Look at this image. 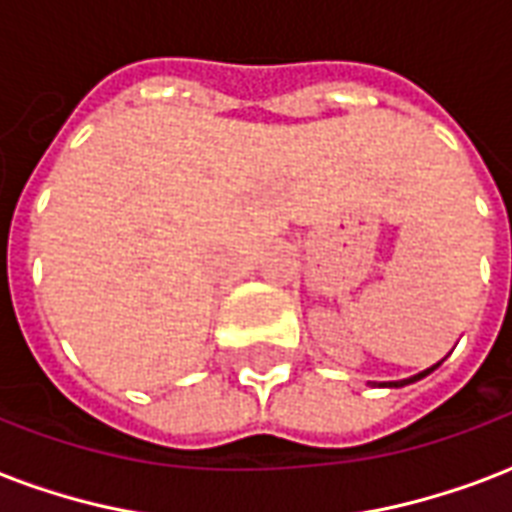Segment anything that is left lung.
Listing matches in <instances>:
<instances>
[{
    "instance_id": "obj_1",
    "label": "left lung",
    "mask_w": 512,
    "mask_h": 512,
    "mask_svg": "<svg viewBox=\"0 0 512 512\" xmlns=\"http://www.w3.org/2000/svg\"><path fill=\"white\" fill-rule=\"evenodd\" d=\"M438 365H440V362H438ZM438 365H432V368H429V370H424V373H419V376L408 378V381H400V384H386V386H405V384H411V381H419V378H424V376H427V373H432V370L438 368Z\"/></svg>"
}]
</instances>
